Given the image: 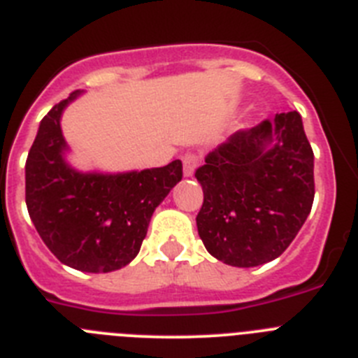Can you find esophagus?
Listing matches in <instances>:
<instances>
[{"instance_id":"obj_1","label":"esophagus","mask_w":358,"mask_h":358,"mask_svg":"<svg viewBox=\"0 0 358 358\" xmlns=\"http://www.w3.org/2000/svg\"><path fill=\"white\" fill-rule=\"evenodd\" d=\"M198 162H199L198 155H194V153H187V155L183 157V175L185 176L194 175V169L196 166H198Z\"/></svg>"}]
</instances>
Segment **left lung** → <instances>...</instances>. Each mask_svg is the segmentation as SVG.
<instances>
[{"label":"left lung","instance_id":"left-lung-1","mask_svg":"<svg viewBox=\"0 0 358 358\" xmlns=\"http://www.w3.org/2000/svg\"><path fill=\"white\" fill-rule=\"evenodd\" d=\"M198 234L212 257L235 267L287 250L314 201V153L298 112L235 131L196 169Z\"/></svg>","mask_w":358,"mask_h":358}]
</instances>
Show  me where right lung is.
<instances>
[{
    "instance_id": "1",
    "label": "right lung",
    "mask_w": 358,
    "mask_h": 358,
    "mask_svg": "<svg viewBox=\"0 0 358 358\" xmlns=\"http://www.w3.org/2000/svg\"><path fill=\"white\" fill-rule=\"evenodd\" d=\"M80 92L41 121L27 159V207L41 239L62 264L87 273L121 269L137 257L150 219L182 180V162L144 171L80 173L64 160L60 117Z\"/></svg>"
}]
</instances>
